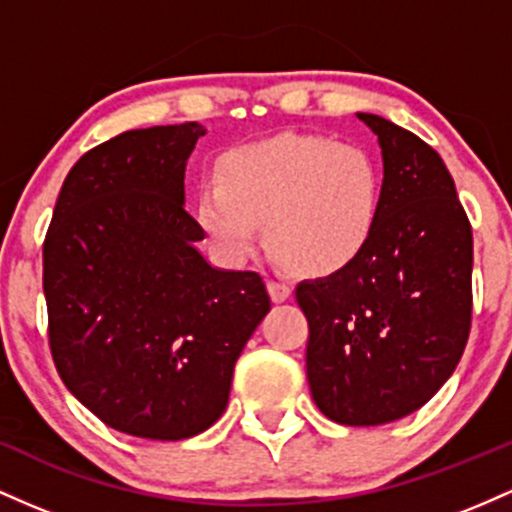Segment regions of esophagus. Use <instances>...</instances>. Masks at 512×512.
<instances>
[{
	"label": "esophagus",
	"mask_w": 512,
	"mask_h": 512,
	"mask_svg": "<svg viewBox=\"0 0 512 512\" xmlns=\"http://www.w3.org/2000/svg\"><path fill=\"white\" fill-rule=\"evenodd\" d=\"M268 292H271L273 302H285V300H290L292 287L278 278H268Z\"/></svg>",
	"instance_id": "obj_1"
}]
</instances>
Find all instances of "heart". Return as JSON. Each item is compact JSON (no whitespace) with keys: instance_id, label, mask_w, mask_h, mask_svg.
Here are the masks:
<instances>
[{"instance_id":"heart-1","label":"heart","mask_w":512,"mask_h":512,"mask_svg":"<svg viewBox=\"0 0 512 512\" xmlns=\"http://www.w3.org/2000/svg\"><path fill=\"white\" fill-rule=\"evenodd\" d=\"M382 193V169L365 147L285 132L222 157L220 179L198 193V220L229 261L254 254L266 222L285 268L326 278L365 254Z\"/></svg>"}]
</instances>
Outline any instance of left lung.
Instances as JSON below:
<instances>
[{
    "label": "left lung",
    "mask_w": 512,
    "mask_h": 512,
    "mask_svg": "<svg viewBox=\"0 0 512 512\" xmlns=\"http://www.w3.org/2000/svg\"><path fill=\"white\" fill-rule=\"evenodd\" d=\"M382 147V215L346 271L300 283L314 404L341 426L421 409L455 372L472 329V225L440 154L358 113Z\"/></svg>",
    "instance_id": "obj_1"
}]
</instances>
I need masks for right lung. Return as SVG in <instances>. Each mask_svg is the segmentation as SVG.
Segmentation results:
<instances>
[{"mask_svg": "<svg viewBox=\"0 0 512 512\" xmlns=\"http://www.w3.org/2000/svg\"><path fill=\"white\" fill-rule=\"evenodd\" d=\"M198 125L128 130L62 183L43 241L57 375L120 433L183 440L227 409L234 363L271 309L254 271H217L183 208Z\"/></svg>", "mask_w": 512, "mask_h": 512, "instance_id": "obj_1", "label": "right lung"}]
</instances>
